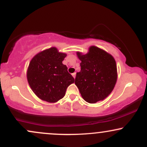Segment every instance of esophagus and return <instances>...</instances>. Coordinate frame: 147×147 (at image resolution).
<instances>
[{
    "label": "esophagus",
    "mask_w": 147,
    "mask_h": 147,
    "mask_svg": "<svg viewBox=\"0 0 147 147\" xmlns=\"http://www.w3.org/2000/svg\"><path fill=\"white\" fill-rule=\"evenodd\" d=\"M72 77H74V79H75V77H76V72H74V73H72Z\"/></svg>",
    "instance_id": "34e87169"
}]
</instances>
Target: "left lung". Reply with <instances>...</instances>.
Here are the masks:
<instances>
[{
    "label": "left lung",
    "mask_w": 147,
    "mask_h": 147,
    "mask_svg": "<svg viewBox=\"0 0 147 147\" xmlns=\"http://www.w3.org/2000/svg\"><path fill=\"white\" fill-rule=\"evenodd\" d=\"M81 70L75 84L86 102L90 104L105 99L113 90L117 79L114 57L105 50L92 45L86 54L77 52Z\"/></svg>",
    "instance_id": "1"
}]
</instances>
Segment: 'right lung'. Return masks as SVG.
<instances>
[{
	"instance_id": "1",
	"label": "right lung",
	"mask_w": 147,
	"mask_h": 147,
	"mask_svg": "<svg viewBox=\"0 0 147 147\" xmlns=\"http://www.w3.org/2000/svg\"><path fill=\"white\" fill-rule=\"evenodd\" d=\"M67 55L52 47L38 52L30 61L27 79L34 93L41 100L55 103L62 99L75 82L62 63Z\"/></svg>"
}]
</instances>
